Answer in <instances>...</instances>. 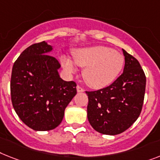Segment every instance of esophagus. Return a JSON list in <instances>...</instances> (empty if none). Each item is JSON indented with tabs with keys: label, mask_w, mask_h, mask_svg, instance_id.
<instances>
[{
	"label": "esophagus",
	"mask_w": 160,
	"mask_h": 160,
	"mask_svg": "<svg viewBox=\"0 0 160 160\" xmlns=\"http://www.w3.org/2000/svg\"><path fill=\"white\" fill-rule=\"evenodd\" d=\"M77 91H78V92H84V89H83V88H82L80 85H78L77 86Z\"/></svg>",
	"instance_id": "esophagus-1"
}]
</instances>
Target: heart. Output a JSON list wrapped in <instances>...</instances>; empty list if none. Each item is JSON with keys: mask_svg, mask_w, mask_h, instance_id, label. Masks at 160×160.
<instances>
[{"mask_svg": "<svg viewBox=\"0 0 160 160\" xmlns=\"http://www.w3.org/2000/svg\"><path fill=\"white\" fill-rule=\"evenodd\" d=\"M73 60L82 67L83 78L90 87L102 88L111 84L122 70L124 59L122 55L111 48L102 46L78 49L73 51ZM62 64L68 73L76 71L72 60L61 59Z\"/></svg>", "mask_w": 160, "mask_h": 160, "instance_id": "obj_1", "label": "heart"}]
</instances>
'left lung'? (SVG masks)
<instances>
[{"mask_svg": "<svg viewBox=\"0 0 160 160\" xmlns=\"http://www.w3.org/2000/svg\"><path fill=\"white\" fill-rule=\"evenodd\" d=\"M123 72L112 84L86 91L88 96V118L96 132L117 135L129 128L142 112L146 78L137 59L122 50Z\"/></svg>", "mask_w": 160, "mask_h": 160, "instance_id": "8db88e82", "label": "left lung"}]
</instances>
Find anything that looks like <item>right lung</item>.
Wrapping results in <instances>:
<instances>
[{
    "label": "right lung",
    "mask_w": 160,
    "mask_h": 160,
    "mask_svg": "<svg viewBox=\"0 0 160 160\" xmlns=\"http://www.w3.org/2000/svg\"><path fill=\"white\" fill-rule=\"evenodd\" d=\"M51 50L45 42L31 45L12 68V105L23 123L35 131L52 130L59 126L64 109L77 94V83L59 78L60 64L49 55Z\"/></svg>",
    "instance_id": "add662e5"
}]
</instances>
